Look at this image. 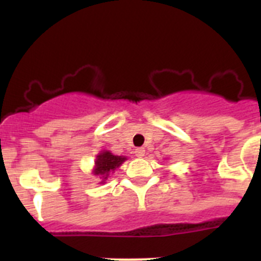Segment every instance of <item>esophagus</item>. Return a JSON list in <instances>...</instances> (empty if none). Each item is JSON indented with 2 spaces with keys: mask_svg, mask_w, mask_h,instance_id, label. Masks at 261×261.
<instances>
[{
  "mask_svg": "<svg viewBox=\"0 0 261 261\" xmlns=\"http://www.w3.org/2000/svg\"><path fill=\"white\" fill-rule=\"evenodd\" d=\"M135 155L138 158H143L145 155V149L144 147H138V149H135Z\"/></svg>",
  "mask_w": 261,
  "mask_h": 261,
  "instance_id": "1",
  "label": "esophagus"
}]
</instances>
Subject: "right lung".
I'll use <instances>...</instances> for the list:
<instances>
[{
    "label": "right lung",
    "mask_w": 261,
    "mask_h": 261,
    "mask_svg": "<svg viewBox=\"0 0 261 261\" xmlns=\"http://www.w3.org/2000/svg\"><path fill=\"white\" fill-rule=\"evenodd\" d=\"M125 160L126 156H118V155H114L110 151H101L96 156L93 174L99 175V178L102 179L101 183H105L109 175L114 173L116 168L120 167Z\"/></svg>",
    "instance_id": "right-lung-1"
}]
</instances>
